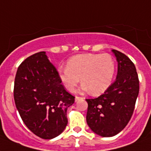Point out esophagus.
<instances>
[{
	"mask_svg": "<svg viewBox=\"0 0 151 151\" xmlns=\"http://www.w3.org/2000/svg\"><path fill=\"white\" fill-rule=\"evenodd\" d=\"M81 99L80 97H78V96H76V98H75V100H76V101H77L78 100H79V99Z\"/></svg>",
	"mask_w": 151,
	"mask_h": 151,
	"instance_id": "1",
	"label": "esophagus"
}]
</instances>
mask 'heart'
Listing matches in <instances>:
<instances>
[{
  "label": "heart",
  "mask_w": 151,
  "mask_h": 151,
  "mask_svg": "<svg viewBox=\"0 0 151 151\" xmlns=\"http://www.w3.org/2000/svg\"><path fill=\"white\" fill-rule=\"evenodd\" d=\"M59 79L69 92L81 81V91L93 95L103 93L110 86L116 73V63L110 54L83 53L68 60L67 67L57 69Z\"/></svg>",
  "instance_id": "b5f03b06"
}]
</instances>
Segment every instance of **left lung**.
<instances>
[{"label": "left lung", "instance_id": "1", "mask_svg": "<svg viewBox=\"0 0 151 151\" xmlns=\"http://www.w3.org/2000/svg\"><path fill=\"white\" fill-rule=\"evenodd\" d=\"M117 61L115 82L103 94L86 99L88 103L86 123L95 134L102 137L114 136L129 122L139 91L136 68L125 54L113 50Z\"/></svg>", "mask_w": 151, "mask_h": 151}]
</instances>
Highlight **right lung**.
<instances>
[{"label": "right lung", "instance_id": "obj_1", "mask_svg": "<svg viewBox=\"0 0 151 151\" xmlns=\"http://www.w3.org/2000/svg\"><path fill=\"white\" fill-rule=\"evenodd\" d=\"M14 100L25 125L38 137L51 139L66 128L67 109L75 97L65 91L45 52H39L19 66Z\"/></svg>", "mask_w": 151, "mask_h": 151}]
</instances>
